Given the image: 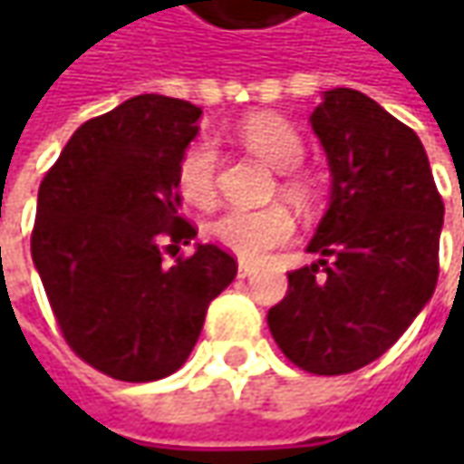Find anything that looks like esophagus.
Wrapping results in <instances>:
<instances>
[{
  "mask_svg": "<svg viewBox=\"0 0 464 464\" xmlns=\"http://www.w3.org/2000/svg\"><path fill=\"white\" fill-rule=\"evenodd\" d=\"M237 274H240V278H247L256 274V266L253 263H245V260H240V266H237Z\"/></svg>",
  "mask_w": 464,
  "mask_h": 464,
  "instance_id": "34e87169",
  "label": "esophagus"
}]
</instances>
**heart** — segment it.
I'll list each match as a JSON object with an SVG mask.
<instances>
[{
    "label": "heart",
    "mask_w": 464,
    "mask_h": 464,
    "mask_svg": "<svg viewBox=\"0 0 464 464\" xmlns=\"http://www.w3.org/2000/svg\"><path fill=\"white\" fill-rule=\"evenodd\" d=\"M237 139L245 150L260 157L266 165L278 172L295 169L304 157V141L286 118L274 113H258L242 121L237 126ZM217 165L219 157L214 144L196 141L190 144L178 165V188L188 204L208 206L217 196ZM284 190L292 198H307V183L289 178ZM214 237L245 260L266 258L274 247L284 245L295 235V219L286 208H229L211 227Z\"/></svg>",
    "instance_id": "1"
}]
</instances>
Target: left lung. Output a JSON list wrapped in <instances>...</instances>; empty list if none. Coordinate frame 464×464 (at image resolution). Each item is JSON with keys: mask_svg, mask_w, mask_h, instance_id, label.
<instances>
[{"mask_svg": "<svg viewBox=\"0 0 464 464\" xmlns=\"http://www.w3.org/2000/svg\"><path fill=\"white\" fill-rule=\"evenodd\" d=\"M310 123L330 168L320 258L289 274L268 328L292 364L333 377L380 359L431 299L444 204L416 131L364 92H323Z\"/></svg>", "mask_w": 464, "mask_h": 464, "instance_id": "left-lung-1", "label": "left lung"}]
</instances>
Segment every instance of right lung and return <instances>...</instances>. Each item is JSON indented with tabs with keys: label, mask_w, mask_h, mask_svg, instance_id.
I'll list each match as a JSON object with an SVG mask.
<instances>
[{
	"label": "right lung",
	"mask_w": 464,
	"mask_h": 464,
	"mask_svg": "<svg viewBox=\"0 0 464 464\" xmlns=\"http://www.w3.org/2000/svg\"><path fill=\"white\" fill-rule=\"evenodd\" d=\"M198 118L188 100L136 95L82 123L38 190L30 253L45 296L72 351L113 380L178 372L237 276L217 245L162 263L196 237L178 165Z\"/></svg>",
	"instance_id": "add662e5"
}]
</instances>
